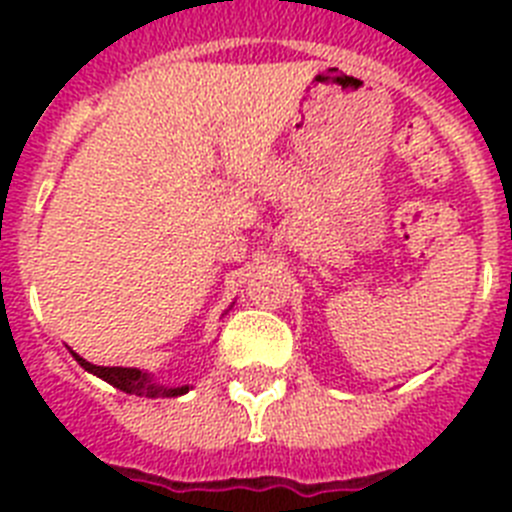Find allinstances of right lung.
Masks as SVG:
<instances>
[{
	"label": "right lung",
	"instance_id": "right-lung-1",
	"mask_svg": "<svg viewBox=\"0 0 512 512\" xmlns=\"http://www.w3.org/2000/svg\"><path fill=\"white\" fill-rule=\"evenodd\" d=\"M71 354H74V351H71ZM74 359L79 361L87 372L97 374L99 379H104V382L117 387V390L128 392V395L158 400V397H179L189 392V384H184V387H164V384L153 382V377L148 372L130 369V366H97V364H89L87 359H81L79 354H74Z\"/></svg>",
	"mask_w": 512,
	"mask_h": 512
}]
</instances>
